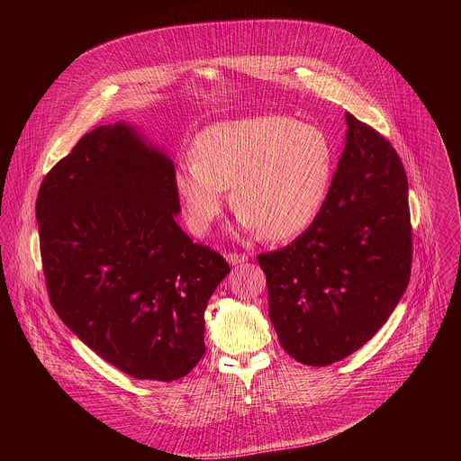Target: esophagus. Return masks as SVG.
<instances>
[{
	"label": "esophagus",
	"instance_id": "esophagus-1",
	"mask_svg": "<svg viewBox=\"0 0 461 461\" xmlns=\"http://www.w3.org/2000/svg\"><path fill=\"white\" fill-rule=\"evenodd\" d=\"M226 258L231 267H237V265H240V262L248 260V255L246 253H228Z\"/></svg>",
	"mask_w": 461,
	"mask_h": 461
}]
</instances>
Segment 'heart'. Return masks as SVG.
Instances as JSON below:
<instances>
[{"mask_svg": "<svg viewBox=\"0 0 461 461\" xmlns=\"http://www.w3.org/2000/svg\"><path fill=\"white\" fill-rule=\"evenodd\" d=\"M176 166L173 185L191 233L206 235L230 203L240 230L270 240L304 233L321 215L334 178V148L317 125L255 114L208 125Z\"/></svg>", "mask_w": 461, "mask_h": 461, "instance_id": "1", "label": "heart"}]
</instances>
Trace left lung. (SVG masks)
Masks as SVG:
<instances>
[{
  "instance_id": "8db88e82",
  "label": "left lung",
  "mask_w": 461,
  "mask_h": 461,
  "mask_svg": "<svg viewBox=\"0 0 461 461\" xmlns=\"http://www.w3.org/2000/svg\"><path fill=\"white\" fill-rule=\"evenodd\" d=\"M347 140L317 221L257 257L270 319L299 363L326 366L370 341L409 286L412 228L403 164L350 113Z\"/></svg>"
}]
</instances>
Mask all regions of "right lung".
I'll return each mask as SVG.
<instances>
[{
	"label": "right lung",
	"instance_id": "right-lung-1",
	"mask_svg": "<svg viewBox=\"0 0 461 461\" xmlns=\"http://www.w3.org/2000/svg\"><path fill=\"white\" fill-rule=\"evenodd\" d=\"M173 160L125 122L80 139L43 178L36 221L54 312L102 359L175 381L206 352L224 257L176 224Z\"/></svg>",
	"mask_w": 461,
	"mask_h": 461
}]
</instances>
